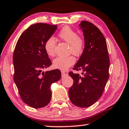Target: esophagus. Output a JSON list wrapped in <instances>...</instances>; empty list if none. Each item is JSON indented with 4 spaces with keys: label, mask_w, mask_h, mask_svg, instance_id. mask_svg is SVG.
Here are the masks:
<instances>
[{
    "label": "esophagus",
    "mask_w": 129,
    "mask_h": 129,
    "mask_svg": "<svg viewBox=\"0 0 129 129\" xmlns=\"http://www.w3.org/2000/svg\"><path fill=\"white\" fill-rule=\"evenodd\" d=\"M68 75V74L64 72H61V76L63 77H65V76H67Z\"/></svg>",
    "instance_id": "1"
}]
</instances>
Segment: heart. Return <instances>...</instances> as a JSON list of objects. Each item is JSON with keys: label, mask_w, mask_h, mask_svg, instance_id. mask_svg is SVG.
<instances>
[{"label": "heart", "mask_w": 129, "mask_h": 129, "mask_svg": "<svg viewBox=\"0 0 129 129\" xmlns=\"http://www.w3.org/2000/svg\"><path fill=\"white\" fill-rule=\"evenodd\" d=\"M58 36L61 40L69 44V53L76 56L81 55L85 47V40L83 36L78 35L77 33L69 26H65L60 30ZM56 41L53 37L47 39L44 44V49L49 57L55 56ZM76 59L73 56L58 57L53 61V66L56 69L66 71L75 64Z\"/></svg>", "instance_id": "obj_1"}]
</instances>
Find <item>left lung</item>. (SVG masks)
<instances>
[{"label": "left lung", "mask_w": 129, "mask_h": 129, "mask_svg": "<svg viewBox=\"0 0 129 129\" xmlns=\"http://www.w3.org/2000/svg\"><path fill=\"white\" fill-rule=\"evenodd\" d=\"M79 25L84 34L85 47L73 69L82 70L83 76L69 72L73 84L68 93L73 104L87 108L97 101L104 92L109 79L110 60L106 40L99 28L87 21H81Z\"/></svg>", "instance_id": "left-lung-1"}]
</instances>
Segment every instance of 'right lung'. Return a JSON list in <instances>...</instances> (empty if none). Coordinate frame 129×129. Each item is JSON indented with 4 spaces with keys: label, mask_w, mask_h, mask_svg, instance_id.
Listing matches in <instances>:
<instances>
[{
    "label": "right lung",
    "mask_w": 129,
    "mask_h": 129,
    "mask_svg": "<svg viewBox=\"0 0 129 129\" xmlns=\"http://www.w3.org/2000/svg\"><path fill=\"white\" fill-rule=\"evenodd\" d=\"M56 29L57 25L34 24L21 35L15 46L14 80L21 100L32 108H43L49 103L51 84L61 77L57 69L42 72L52 65L44 44Z\"/></svg>",
    "instance_id": "obj_1"
}]
</instances>
